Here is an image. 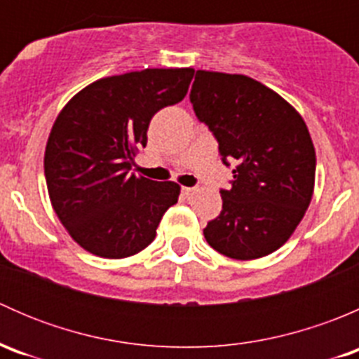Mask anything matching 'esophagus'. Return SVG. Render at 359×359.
I'll return each mask as SVG.
<instances>
[{
  "label": "esophagus",
  "instance_id": "obj_1",
  "mask_svg": "<svg viewBox=\"0 0 359 359\" xmlns=\"http://www.w3.org/2000/svg\"><path fill=\"white\" fill-rule=\"evenodd\" d=\"M194 193H196V189H194V187H182V194L186 198H193Z\"/></svg>",
  "mask_w": 359,
  "mask_h": 359
}]
</instances>
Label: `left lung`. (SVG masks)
<instances>
[{
    "instance_id": "1",
    "label": "left lung",
    "mask_w": 359,
    "mask_h": 359,
    "mask_svg": "<svg viewBox=\"0 0 359 359\" xmlns=\"http://www.w3.org/2000/svg\"><path fill=\"white\" fill-rule=\"evenodd\" d=\"M189 99L224 165H234L205 240L231 259L269 255L287 243L313 198L316 153L306 123L276 92L243 74L196 71Z\"/></svg>"
}]
</instances>
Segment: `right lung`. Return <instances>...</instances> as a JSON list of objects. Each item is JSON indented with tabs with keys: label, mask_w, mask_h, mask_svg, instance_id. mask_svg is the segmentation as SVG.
I'll return each instance as SVG.
<instances>
[{
	"label": "right lung",
	"mask_w": 359,
	"mask_h": 359,
	"mask_svg": "<svg viewBox=\"0 0 359 359\" xmlns=\"http://www.w3.org/2000/svg\"><path fill=\"white\" fill-rule=\"evenodd\" d=\"M194 69H144L92 83L66 104L50 132L45 177L53 210L93 255L123 259L156 238L179 200L175 182L132 173L151 118L186 97Z\"/></svg>",
	"instance_id": "add662e5"
}]
</instances>
